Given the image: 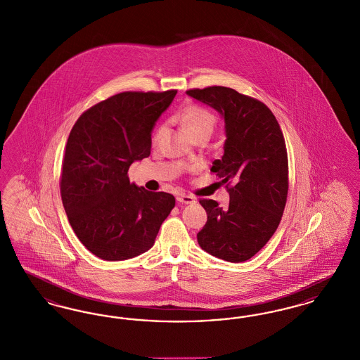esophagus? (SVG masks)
Here are the masks:
<instances>
[{
  "label": "esophagus",
  "instance_id": "obj_1",
  "mask_svg": "<svg viewBox=\"0 0 360 360\" xmlns=\"http://www.w3.org/2000/svg\"><path fill=\"white\" fill-rule=\"evenodd\" d=\"M176 201L179 204H194L195 202V198L193 195H186V194H179L176 197Z\"/></svg>",
  "mask_w": 360,
  "mask_h": 360
}]
</instances>
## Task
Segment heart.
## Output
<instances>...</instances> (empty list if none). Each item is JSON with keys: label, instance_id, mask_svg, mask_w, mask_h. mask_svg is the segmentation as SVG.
<instances>
[{"label": "heart", "instance_id": "1", "mask_svg": "<svg viewBox=\"0 0 360 360\" xmlns=\"http://www.w3.org/2000/svg\"><path fill=\"white\" fill-rule=\"evenodd\" d=\"M181 121L185 127V129L188 131V135L191 137L201 134V132H210L214 128L216 124V117L214 115L206 109L201 105H188L182 112H181ZM165 132V125L160 124L156 129H155L153 140L154 143H158L160 140V137Z\"/></svg>", "mask_w": 360, "mask_h": 360}]
</instances>
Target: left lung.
Masks as SVG:
<instances>
[{
    "instance_id": "obj_1",
    "label": "left lung",
    "mask_w": 360,
    "mask_h": 360,
    "mask_svg": "<svg viewBox=\"0 0 360 360\" xmlns=\"http://www.w3.org/2000/svg\"><path fill=\"white\" fill-rule=\"evenodd\" d=\"M190 97L223 115L226 140L216 172L229 193V205L200 200L207 214L198 244L213 257L239 263L257 254L281 223L289 191L285 137L273 112L235 89H190Z\"/></svg>"
}]
</instances>
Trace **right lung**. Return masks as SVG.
Wrapping results in <instances>:
<instances>
[{"mask_svg":"<svg viewBox=\"0 0 360 360\" xmlns=\"http://www.w3.org/2000/svg\"><path fill=\"white\" fill-rule=\"evenodd\" d=\"M176 90L122 91L85 110L66 144L60 195L77 238L96 257L125 260L154 245L175 198L129 182L135 160L151 154L155 121Z\"/></svg>","mask_w":360,"mask_h":360,"instance_id":"add662e5","label":"right lung"}]
</instances>
